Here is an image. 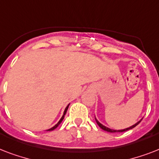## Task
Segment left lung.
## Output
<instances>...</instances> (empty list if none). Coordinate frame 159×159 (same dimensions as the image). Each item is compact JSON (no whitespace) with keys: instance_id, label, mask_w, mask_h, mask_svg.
Wrapping results in <instances>:
<instances>
[{"instance_id":"left-lung-1","label":"left lung","mask_w":159,"mask_h":159,"mask_svg":"<svg viewBox=\"0 0 159 159\" xmlns=\"http://www.w3.org/2000/svg\"><path fill=\"white\" fill-rule=\"evenodd\" d=\"M95 120H96V121H97V125H99L100 128H102V129H103V130L107 131V132H110V133H116V132H125V131H127V130H129V129H131L134 128V127H135L136 125H138L140 123V121L142 120V119H141L140 120L138 121L137 123L134 124V125H133L130 126V127H129V128L124 129H118V130H117V129H110V128H108V127H106V126L103 125L102 124H101V123H100V122H99V121L97 120V118H96V117H95Z\"/></svg>"}]
</instances>
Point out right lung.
Returning a JSON list of instances; mask_svg holds the SVG:
<instances>
[{
  "label": "right lung",
  "instance_id": "obj_1",
  "mask_svg": "<svg viewBox=\"0 0 159 159\" xmlns=\"http://www.w3.org/2000/svg\"><path fill=\"white\" fill-rule=\"evenodd\" d=\"M68 106H69V105H67V107H66V108H65V110H64V112H63V115H62V118H61V119H60V120H59V121H58V122H57V123L56 124V125H55L53 126V127H52V128H50V129H47V131H51V130H53V129H55L57 128V126L59 125L60 124H61V122H62V120H63V119H64V116H65V114H66V112H67V109H68Z\"/></svg>",
  "mask_w": 159,
  "mask_h": 159
}]
</instances>
